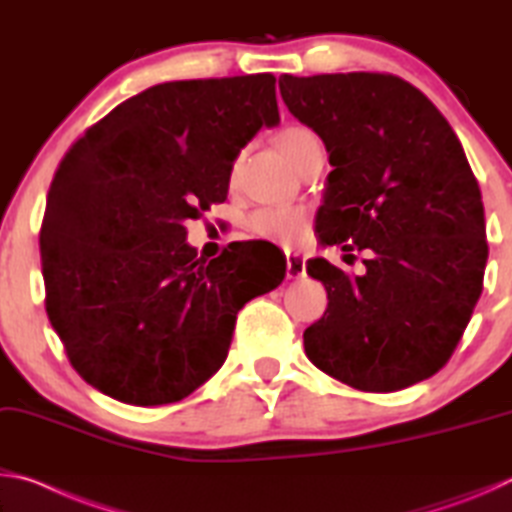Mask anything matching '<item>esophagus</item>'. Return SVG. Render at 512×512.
<instances>
[{"label": "esophagus", "mask_w": 512, "mask_h": 512, "mask_svg": "<svg viewBox=\"0 0 512 512\" xmlns=\"http://www.w3.org/2000/svg\"><path fill=\"white\" fill-rule=\"evenodd\" d=\"M307 273V264L305 257L298 253H287V277L289 280H300Z\"/></svg>", "instance_id": "obj_1"}]
</instances>
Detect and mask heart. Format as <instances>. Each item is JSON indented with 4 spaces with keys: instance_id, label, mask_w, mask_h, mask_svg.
Here are the masks:
<instances>
[{
    "instance_id": "b5f03b06",
    "label": "heart",
    "mask_w": 512,
    "mask_h": 512,
    "mask_svg": "<svg viewBox=\"0 0 512 512\" xmlns=\"http://www.w3.org/2000/svg\"><path fill=\"white\" fill-rule=\"evenodd\" d=\"M275 144L280 153L293 167H298L302 155L311 146L320 144L316 133L307 126H287L275 137ZM309 225V214L305 207H262L250 216L248 228L253 235L275 241L282 246H296L302 241Z\"/></svg>"
}]
</instances>
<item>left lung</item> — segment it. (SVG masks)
<instances>
[{"mask_svg": "<svg viewBox=\"0 0 512 512\" xmlns=\"http://www.w3.org/2000/svg\"><path fill=\"white\" fill-rule=\"evenodd\" d=\"M280 94L334 167L316 216L320 244L370 253L363 275L307 262L329 300L302 334L309 361L366 393L436 375L470 323L488 262L481 189L461 142L393 74H282Z\"/></svg>", "mask_w": 512, "mask_h": 512, "instance_id": "1", "label": "left lung"}]
</instances>
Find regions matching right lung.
Listing matches in <instances>:
<instances>
[{
    "label": "right lung",
    "instance_id": "add662e5",
    "mask_svg": "<svg viewBox=\"0 0 512 512\" xmlns=\"http://www.w3.org/2000/svg\"><path fill=\"white\" fill-rule=\"evenodd\" d=\"M280 121L273 74L160 83L79 137L40 228L45 307L74 370L135 406L180 402L228 357L237 311L282 282L273 244L198 259L187 219L228 198L239 151Z\"/></svg>",
    "mask_w": 512,
    "mask_h": 512
}]
</instances>
